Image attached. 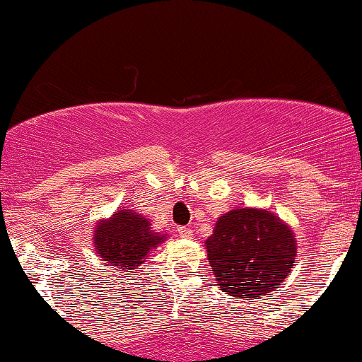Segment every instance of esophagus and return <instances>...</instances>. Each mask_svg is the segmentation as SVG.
<instances>
[{
	"label": "esophagus",
	"mask_w": 362,
	"mask_h": 362,
	"mask_svg": "<svg viewBox=\"0 0 362 362\" xmlns=\"http://www.w3.org/2000/svg\"><path fill=\"white\" fill-rule=\"evenodd\" d=\"M177 233L180 238H192V230H190V228H185V226L177 228Z\"/></svg>",
	"instance_id": "esophagus-1"
}]
</instances>
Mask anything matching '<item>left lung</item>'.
<instances>
[{"label":"left lung","instance_id":"left-lung-1","mask_svg":"<svg viewBox=\"0 0 362 362\" xmlns=\"http://www.w3.org/2000/svg\"><path fill=\"white\" fill-rule=\"evenodd\" d=\"M206 252L224 294L259 300L289 276L298 245L289 224L272 211L236 207L219 216Z\"/></svg>","mask_w":362,"mask_h":362}]
</instances>
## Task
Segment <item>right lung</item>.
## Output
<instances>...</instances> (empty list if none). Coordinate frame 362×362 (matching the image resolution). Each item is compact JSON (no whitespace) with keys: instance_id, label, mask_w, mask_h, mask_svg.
<instances>
[{"instance_id":"right-lung-1","label":"right lung","mask_w":362,"mask_h":362,"mask_svg":"<svg viewBox=\"0 0 362 362\" xmlns=\"http://www.w3.org/2000/svg\"><path fill=\"white\" fill-rule=\"evenodd\" d=\"M167 238L168 235L153 230L148 218L127 207H119L110 218L100 219L93 230L98 257L126 272L127 277Z\"/></svg>"}]
</instances>
